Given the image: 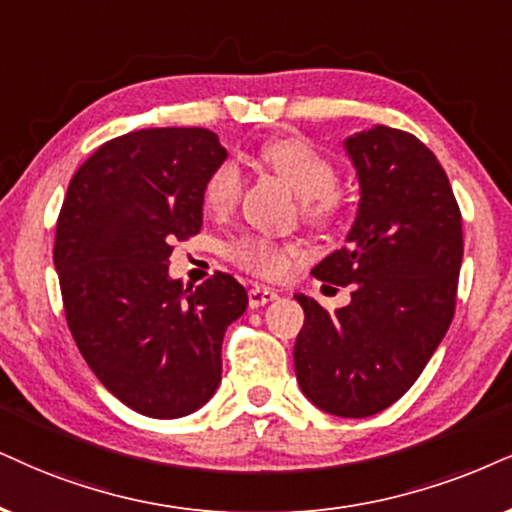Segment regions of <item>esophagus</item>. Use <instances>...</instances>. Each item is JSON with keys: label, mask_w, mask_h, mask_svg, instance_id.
Segmentation results:
<instances>
[{"label": "esophagus", "mask_w": 512, "mask_h": 512, "mask_svg": "<svg viewBox=\"0 0 512 512\" xmlns=\"http://www.w3.org/2000/svg\"><path fill=\"white\" fill-rule=\"evenodd\" d=\"M275 299H277L275 289H268V287H251L249 289V306L251 308H261Z\"/></svg>", "instance_id": "esophagus-1"}]
</instances>
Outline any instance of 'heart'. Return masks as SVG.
<instances>
[{"instance_id":"heart-1","label":"heart","mask_w":512,"mask_h":512,"mask_svg":"<svg viewBox=\"0 0 512 512\" xmlns=\"http://www.w3.org/2000/svg\"><path fill=\"white\" fill-rule=\"evenodd\" d=\"M258 163H263L275 175H280L304 199L308 218L325 220L337 211V194L332 192L334 185H337V166L315 144L301 140V137L270 140L258 151ZM242 187L244 178L237 163H220L206 182V206L213 213L230 211L237 204ZM230 254L242 266L268 277L282 275L289 263V249H282V246L256 237L239 239L230 246Z\"/></svg>"}]
</instances>
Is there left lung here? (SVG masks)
I'll use <instances>...</instances> for the list:
<instances>
[{"label": "left lung", "mask_w": 512, "mask_h": 512, "mask_svg": "<svg viewBox=\"0 0 512 512\" xmlns=\"http://www.w3.org/2000/svg\"><path fill=\"white\" fill-rule=\"evenodd\" d=\"M358 208L346 246L313 275L353 285L327 313L306 294L294 344L296 382L315 408L368 418L413 387L444 339L456 308L463 225L451 182L418 137L372 125L346 137Z\"/></svg>", "instance_id": "obj_1"}]
</instances>
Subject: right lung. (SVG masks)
<instances>
[{"label":"right lung","instance_id":"right-lung-1","mask_svg":"<svg viewBox=\"0 0 512 512\" xmlns=\"http://www.w3.org/2000/svg\"><path fill=\"white\" fill-rule=\"evenodd\" d=\"M225 159L211 130H135L94 151L63 199L54 268L68 327L99 382L147 418H182L216 394L225 330L249 306L235 277L185 287L168 273Z\"/></svg>","mask_w":512,"mask_h":512}]
</instances>
